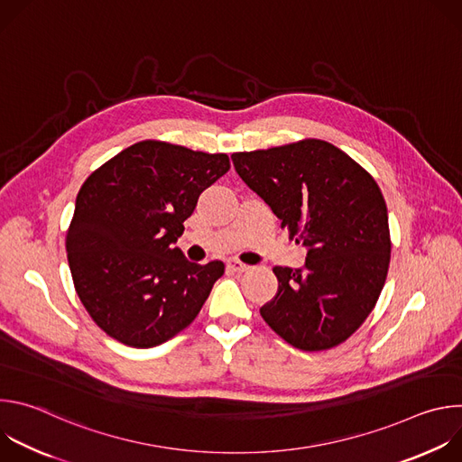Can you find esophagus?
<instances>
[{"label": "esophagus", "mask_w": 462, "mask_h": 462, "mask_svg": "<svg viewBox=\"0 0 462 462\" xmlns=\"http://www.w3.org/2000/svg\"><path fill=\"white\" fill-rule=\"evenodd\" d=\"M228 269H230L232 273H246L250 267L245 265V263L237 261V259H232V261H228Z\"/></svg>", "instance_id": "esophagus-1"}]
</instances>
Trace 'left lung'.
<instances>
[{
  "label": "left lung",
  "mask_w": 462,
  "mask_h": 462,
  "mask_svg": "<svg viewBox=\"0 0 462 462\" xmlns=\"http://www.w3.org/2000/svg\"><path fill=\"white\" fill-rule=\"evenodd\" d=\"M245 184L307 248L300 269L274 267L276 296L259 309L301 351L346 342L373 310L389 267L387 208L374 179L325 141L232 155Z\"/></svg>",
  "instance_id": "8db88e82"
}]
</instances>
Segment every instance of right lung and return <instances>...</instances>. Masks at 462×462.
I'll list each match as a JSON object with an SVG mask.
<instances>
[{
  "instance_id": "right-lung-1",
  "label": "right lung",
  "mask_w": 462,
  "mask_h": 462,
  "mask_svg": "<svg viewBox=\"0 0 462 462\" xmlns=\"http://www.w3.org/2000/svg\"><path fill=\"white\" fill-rule=\"evenodd\" d=\"M228 168L225 153L143 141L82 184L65 246L79 298L106 335L148 349L199 314L225 265H197L175 243Z\"/></svg>"
}]
</instances>
